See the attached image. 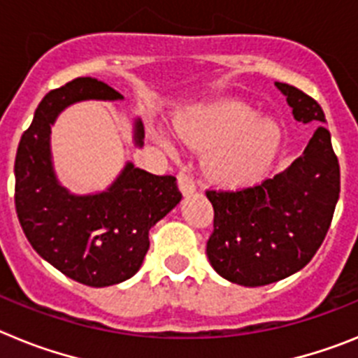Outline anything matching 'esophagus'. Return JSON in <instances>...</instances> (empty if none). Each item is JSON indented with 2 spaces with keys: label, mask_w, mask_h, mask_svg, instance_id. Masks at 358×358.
<instances>
[{
  "label": "esophagus",
  "mask_w": 358,
  "mask_h": 358,
  "mask_svg": "<svg viewBox=\"0 0 358 358\" xmlns=\"http://www.w3.org/2000/svg\"><path fill=\"white\" fill-rule=\"evenodd\" d=\"M177 182H179V189H181L182 195H189L194 194L195 189H197V186H195V181L194 177L189 176L186 170H181L179 172V176H177Z\"/></svg>",
  "instance_id": "esophagus-1"
}]
</instances>
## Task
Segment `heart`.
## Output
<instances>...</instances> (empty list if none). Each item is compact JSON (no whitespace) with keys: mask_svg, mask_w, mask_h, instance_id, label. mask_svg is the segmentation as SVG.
<instances>
[{"mask_svg":"<svg viewBox=\"0 0 358 358\" xmlns=\"http://www.w3.org/2000/svg\"><path fill=\"white\" fill-rule=\"evenodd\" d=\"M177 134L197 147H215L211 177L229 186L258 181L276 159L281 129L273 118L256 116L242 102H222L189 109L173 122Z\"/></svg>","mask_w":358,"mask_h":358,"instance_id":"b5f03b06","label":"heart"}]
</instances>
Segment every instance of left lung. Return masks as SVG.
Instances as JSON below:
<instances>
[{
  "mask_svg": "<svg viewBox=\"0 0 358 358\" xmlns=\"http://www.w3.org/2000/svg\"><path fill=\"white\" fill-rule=\"evenodd\" d=\"M294 120L327 123L321 106L297 87L274 82ZM339 161L331 136L319 125L297 159L262 185L208 192L213 235L206 255L224 280L262 287L301 271L321 248L339 201Z\"/></svg>",
  "mask_w": 358,
  "mask_h": 358,
  "instance_id": "left-lung-1",
  "label": "left lung"
}]
</instances>
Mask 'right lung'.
<instances>
[{
    "label": "right lung",
    "mask_w": 358,
    "mask_h": 358,
    "mask_svg": "<svg viewBox=\"0 0 358 358\" xmlns=\"http://www.w3.org/2000/svg\"><path fill=\"white\" fill-rule=\"evenodd\" d=\"M85 100L123 96L96 78L80 77L43 98L15 154V211L43 260L82 285L109 287L140 271L150 245L148 231L182 195L173 176H154L131 161L103 192H69L53 166L52 127L62 110ZM143 140V122L136 116L132 141L141 148Z\"/></svg>",
    "instance_id": "right-lung-1"
}]
</instances>
